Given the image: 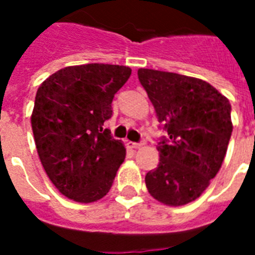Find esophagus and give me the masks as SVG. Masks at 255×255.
<instances>
[{
    "label": "esophagus",
    "instance_id": "34e87169",
    "mask_svg": "<svg viewBox=\"0 0 255 255\" xmlns=\"http://www.w3.org/2000/svg\"><path fill=\"white\" fill-rule=\"evenodd\" d=\"M127 147L131 148V149H137V148L141 147V143H133V141H128Z\"/></svg>",
    "mask_w": 255,
    "mask_h": 255
}]
</instances>
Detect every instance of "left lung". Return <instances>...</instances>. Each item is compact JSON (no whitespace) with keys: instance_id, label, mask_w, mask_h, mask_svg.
<instances>
[{"instance_id":"left-lung-1","label":"left lung","mask_w":255,"mask_h":255,"mask_svg":"<svg viewBox=\"0 0 255 255\" xmlns=\"http://www.w3.org/2000/svg\"><path fill=\"white\" fill-rule=\"evenodd\" d=\"M137 77L168 136L160 139V163L145 176L157 201L181 206L209 186L225 159L233 124L232 106L208 82L139 69Z\"/></svg>"}]
</instances>
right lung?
<instances>
[{
	"mask_svg": "<svg viewBox=\"0 0 255 255\" xmlns=\"http://www.w3.org/2000/svg\"><path fill=\"white\" fill-rule=\"evenodd\" d=\"M129 75L126 66H70L38 88L31 114L38 156L55 188L74 201L104 197L126 159L123 143L103 124Z\"/></svg>",
	"mask_w": 255,
	"mask_h": 255,
	"instance_id": "right-lung-1",
	"label": "right lung"
}]
</instances>
